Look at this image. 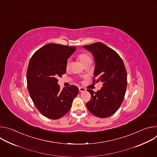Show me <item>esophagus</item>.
<instances>
[{
    "mask_svg": "<svg viewBox=\"0 0 157 157\" xmlns=\"http://www.w3.org/2000/svg\"><path fill=\"white\" fill-rule=\"evenodd\" d=\"M79 91L80 92H85V91H86V88H84V87H79Z\"/></svg>",
    "mask_w": 157,
    "mask_h": 157,
    "instance_id": "obj_1",
    "label": "esophagus"
}]
</instances>
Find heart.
<instances>
[{"label": "heart", "mask_w": 157, "mask_h": 157, "mask_svg": "<svg viewBox=\"0 0 157 157\" xmlns=\"http://www.w3.org/2000/svg\"><path fill=\"white\" fill-rule=\"evenodd\" d=\"M77 58H78V59L80 61V63L82 64H83L84 63H85L86 62H87L89 60H91V58L90 57V56H89L87 53H80L78 55ZM66 67L67 68H68L69 67V60L67 61Z\"/></svg>", "instance_id": "b5f03b06"}]
</instances>
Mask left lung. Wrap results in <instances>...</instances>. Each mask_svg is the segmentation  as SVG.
I'll return each instance as SVG.
<instances>
[{"mask_svg": "<svg viewBox=\"0 0 157 157\" xmlns=\"http://www.w3.org/2000/svg\"><path fill=\"white\" fill-rule=\"evenodd\" d=\"M91 52L95 61L93 82L102 83L99 91L91 94L86 107L91 114L100 118L113 115L120 107L124 99L127 88V71L120 56L102 43L97 42L83 46ZM96 77V80L94 79Z\"/></svg>", "mask_w": 157, "mask_h": 157, "instance_id": "8db88e82", "label": "left lung"}]
</instances>
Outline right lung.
I'll return each mask as SVG.
<instances>
[{"label":"right lung","instance_id":"obj_1","mask_svg":"<svg viewBox=\"0 0 157 157\" xmlns=\"http://www.w3.org/2000/svg\"><path fill=\"white\" fill-rule=\"evenodd\" d=\"M75 47L49 43L32 56L27 72V87L38 110L50 119H58L70 110L78 94L74 85L60 89L57 78L66 73L67 59Z\"/></svg>","mask_w":157,"mask_h":157}]
</instances>
